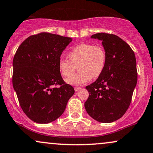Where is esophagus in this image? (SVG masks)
<instances>
[{"instance_id":"esophagus-1","label":"esophagus","mask_w":153,"mask_h":153,"mask_svg":"<svg viewBox=\"0 0 153 153\" xmlns=\"http://www.w3.org/2000/svg\"><path fill=\"white\" fill-rule=\"evenodd\" d=\"M74 89H75V91H78V90H80V87H78V86H76V87H75Z\"/></svg>"}]
</instances>
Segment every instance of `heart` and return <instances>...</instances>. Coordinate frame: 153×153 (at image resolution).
I'll use <instances>...</instances> for the list:
<instances>
[{
    "instance_id": "heart-1",
    "label": "heart",
    "mask_w": 153,
    "mask_h": 153,
    "mask_svg": "<svg viewBox=\"0 0 153 153\" xmlns=\"http://www.w3.org/2000/svg\"><path fill=\"white\" fill-rule=\"evenodd\" d=\"M67 58L61 57L59 61V71L64 77L73 73L75 65H78L79 72L65 80L68 84L81 85L90 81L92 77L98 78L103 72L107 61L105 50L102 46L92 44H81L69 51Z\"/></svg>"
}]
</instances>
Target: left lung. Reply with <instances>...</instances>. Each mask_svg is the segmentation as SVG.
<instances>
[{"instance_id":"1","label":"left lung","mask_w":153,"mask_h":153,"mask_svg":"<svg viewBox=\"0 0 153 153\" xmlns=\"http://www.w3.org/2000/svg\"><path fill=\"white\" fill-rule=\"evenodd\" d=\"M90 37L102 42L107 61L102 74L85 88L89 97L85 108L96 121L111 123L122 117L131 104L138 78L136 56L130 46L114 34Z\"/></svg>"}]
</instances>
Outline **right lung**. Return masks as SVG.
Masks as SVG:
<instances>
[{"label": "right lung", "instance_id": "1", "mask_svg": "<svg viewBox=\"0 0 153 153\" xmlns=\"http://www.w3.org/2000/svg\"><path fill=\"white\" fill-rule=\"evenodd\" d=\"M72 40L42 32L26 39L15 54L13 88L23 111L34 122L56 120L74 94L73 87L63 81L59 68L61 55Z\"/></svg>", "mask_w": 153, "mask_h": 153}]
</instances>
